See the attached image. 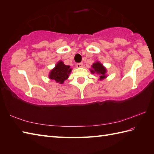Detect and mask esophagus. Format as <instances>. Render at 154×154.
I'll return each instance as SVG.
<instances>
[{
	"label": "esophagus",
	"instance_id": "esophagus-1",
	"mask_svg": "<svg viewBox=\"0 0 154 154\" xmlns=\"http://www.w3.org/2000/svg\"><path fill=\"white\" fill-rule=\"evenodd\" d=\"M76 66H77V67H78V68H80V67H83V63H77L76 64Z\"/></svg>",
	"mask_w": 154,
	"mask_h": 154
}]
</instances>
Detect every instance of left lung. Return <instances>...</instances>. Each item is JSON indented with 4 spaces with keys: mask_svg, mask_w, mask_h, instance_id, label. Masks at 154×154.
<instances>
[{
    "mask_svg": "<svg viewBox=\"0 0 154 154\" xmlns=\"http://www.w3.org/2000/svg\"><path fill=\"white\" fill-rule=\"evenodd\" d=\"M92 69H90L91 72L92 73L98 74L100 76V80L105 79L106 77V68L103 66L102 63H100L99 61H96L92 65Z\"/></svg>",
    "mask_w": 154,
    "mask_h": 154,
    "instance_id": "8db88e82",
    "label": "left lung"
}]
</instances>
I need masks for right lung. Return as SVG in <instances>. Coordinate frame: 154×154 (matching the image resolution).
Masks as SVG:
<instances>
[{
  "label": "right lung",
  "instance_id": "right-lung-1",
  "mask_svg": "<svg viewBox=\"0 0 154 154\" xmlns=\"http://www.w3.org/2000/svg\"><path fill=\"white\" fill-rule=\"evenodd\" d=\"M71 70L72 69L70 68L69 65H65L63 61H60L50 71L49 77L50 79L56 81L57 83L63 84L69 77V75L71 73Z\"/></svg>",
  "mask_w": 154,
  "mask_h": 154
}]
</instances>
